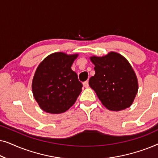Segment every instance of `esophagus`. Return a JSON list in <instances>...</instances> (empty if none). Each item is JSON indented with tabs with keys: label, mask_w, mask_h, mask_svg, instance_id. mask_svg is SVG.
I'll use <instances>...</instances> for the list:
<instances>
[{
	"label": "esophagus",
	"mask_w": 158,
	"mask_h": 158,
	"mask_svg": "<svg viewBox=\"0 0 158 158\" xmlns=\"http://www.w3.org/2000/svg\"><path fill=\"white\" fill-rule=\"evenodd\" d=\"M83 86L85 88H88V87H89V84H88V81L84 82V83H83Z\"/></svg>",
	"instance_id": "esophagus-1"
}]
</instances>
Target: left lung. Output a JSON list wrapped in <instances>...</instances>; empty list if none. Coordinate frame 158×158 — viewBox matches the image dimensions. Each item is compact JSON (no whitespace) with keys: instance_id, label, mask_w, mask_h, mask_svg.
Segmentation results:
<instances>
[{"instance_id":"8db88e82","label":"left lung","mask_w":158,"mask_h":158,"mask_svg":"<svg viewBox=\"0 0 158 158\" xmlns=\"http://www.w3.org/2000/svg\"><path fill=\"white\" fill-rule=\"evenodd\" d=\"M90 60L96 73L89 79V85L102 104L114 111L131 106L138 91V81L128 60L115 52L102 57L91 56Z\"/></svg>"}]
</instances>
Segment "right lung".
Masks as SVG:
<instances>
[{"label": "right lung", "instance_id": "1", "mask_svg": "<svg viewBox=\"0 0 158 158\" xmlns=\"http://www.w3.org/2000/svg\"><path fill=\"white\" fill-rule=\"evenodd\" d=\"M78 54L55 52L39 64L32 80L33 96L43 111L61 114L70 109L82 91L83 85L71 66Z\"/></svg>", "mask_w": 158, "mask_h": 158}]
</instances>
